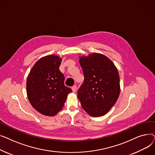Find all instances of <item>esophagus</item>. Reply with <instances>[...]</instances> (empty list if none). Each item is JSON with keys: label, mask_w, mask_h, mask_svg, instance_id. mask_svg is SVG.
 I'll return each instance as SVG.
<instances>
[{"label": "esophagus", "mask_w": 155, "mask_h": 155, "mask_svg": "<svg viewBox=\"0 0 155 155\" xmlns=\"http://www.w3.org/2000/svg\"><path fill=\"white\" fill-rule=\"evenodd\" d=\"M72 91L73 92H76V91H77V85H73V87H72Z\"/></svg>", "instance_id": "1"}]
</instances>
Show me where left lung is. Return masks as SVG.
Returning a JSON list of instances; mask_svg holds the SVG:
<instances>
[{
    "label": "left lung",
    "instance_id": "8db88e82",
    "mask_svg": "<svg viewBox=\"0 0 155 155\" xmlns=\"http://www.w3.org/2000/svg\"><path fill=\"white\" fill-rule=\"evenodd\" d=\"M84 81L77 92L84 110L92 117L107 114L117 102L120 79L117 68L106 56L93 53L80 56Z\"/></svg>",
    "mask_w": 155,
    "mask_h": 155
}]
</instances>
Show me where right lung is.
<instances>
[{"label":"right lung","mask_w":155,"mask_h":155,"mask_svg":"<svg viewBox=\"0 0 155 155\" xmlns=\"http://www.w3.org/2000/svg\"><path fill=\"white\" fill-rule=\"evenodd\" d=\"M61 60L56 55L43 57L35 64L27 78L28 100L45 116H54L60 111L72 91L64 85V77L59 70Z\"/></svg>","instance_id":"add662e5"}]
</instances>
